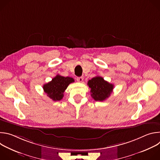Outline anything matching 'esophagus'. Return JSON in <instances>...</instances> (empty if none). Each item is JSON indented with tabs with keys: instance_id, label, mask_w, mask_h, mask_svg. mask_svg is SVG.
Listing matches in <instances>:
<instances>
[{
	"instance_id": "1",
	"label": "esophagus",
	"mask_w": 160,
	"mask_h": 160,
	"mask_svg": "<svg viewBox=\"0 0 160 160\" xmlns=\"http://www.w3.org/2000/svg\"><path fill=\"white\" fill-rule=\"evenodd\" d=\"M77 82H82L83 80V78L82 77H77Z\"/></svg>"
}]
</instances>
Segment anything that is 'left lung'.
Wrapping results in <instances>:
<instances>
[{
    "mask_svg": "<svg viewBox=\"0 0 160 160\" xmlns=\"http://www.w3.org/2000/svg\"><path fill=\"white\" fill-rule=\"evenodd\" d=\"M87 85L90 88L91 96L96 101H103L108 98L114 88L112 84L99 76L89 80Z\"/></svg>",
    "mask_w": 160,
    "mask_h": 160,
    "instance_id": "obj_1",
    "label": "left lung"
}]
</instances>
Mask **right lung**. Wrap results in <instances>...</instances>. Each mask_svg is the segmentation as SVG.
Returning <instances> with one entry per match:
<instances>
[{"instance_id": "add662e5", "label": "right lung", "mask_w": 160, "mask_h": 160, "mask_svg": "<svg viewBox=\"0 0 160 160\" xmlns=\"http://www.w3.org/2000/svg\"><path fill=\"white\" fill-rule=\"evenodd\" d=\"M74 81V79L72 77H64L58 75L51 82L44 84L43 88L48 96L54 101H60L62 99L64 92L68 86Z\"/></svg>"}]
</instances>
